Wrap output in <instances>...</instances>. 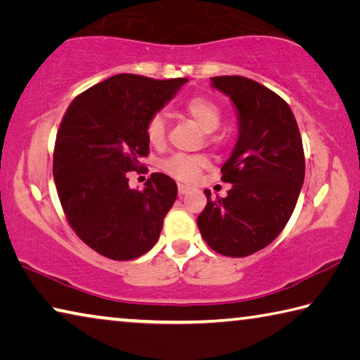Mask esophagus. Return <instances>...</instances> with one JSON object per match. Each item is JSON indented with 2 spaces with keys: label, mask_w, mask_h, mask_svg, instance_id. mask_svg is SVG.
<instances>
[{
  "label": "esophagus",
  "mask_w": 360,
  "mask_h": 360,
  "mask_svg": "<svg viewBox=\"0 0 360 360\" xmlns=\"http://www.w3.org/2000/svg\"><path fill=\"white\" fill-rule=\"evenodd\" d=\"M188 191H190V188H188L186 185H179V194H180V196H184V194H186Z\"/></svg>",
  "instance_id": "esophagus-1"
}]
</instances>
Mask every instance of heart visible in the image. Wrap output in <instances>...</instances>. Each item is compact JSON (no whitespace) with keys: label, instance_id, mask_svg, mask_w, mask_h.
Here are the masks:
<instances>
[{"label":"heart","instance_id":"obj_1","mask_svg":"<svg viewBox=\"0 0 360 360\" xmlns=\"http://www.w3.org/2000/svg\"><path fill=\"white\" fill-rule=\"evenodd\" d=\"M184 111L202 129L204 132H214L221 122V110L215 102L205 97H193L186 100ZM146 137L156 148H161L166 143L167 124L161 113L153 115L146 122ZM209 166V159L202 155H185L175 153L161 162L164 172L181 181H193L202 169Z\"/></svg>","mask_w":360,"mask_h":360}]
</instances>
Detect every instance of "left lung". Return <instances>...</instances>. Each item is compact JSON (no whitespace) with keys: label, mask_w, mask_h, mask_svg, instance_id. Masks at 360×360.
Here are the masks:
<instances>
[{"label":"left lung","mask_w":360,"mask_h":360,"mask_svg":"<svg viewBox=\"0 0 360 360\" xmlns=\"http://www.w3.org/2000/svg\"><path fill=\"white\" fill-rule=\"evenodd\" d=\"M212 87L231 100L239 134L221 166L233 184L198 217L205 243L226 257H247L273 243L295 209L304 180V153L292 110L278 94L244 76H215Z\"/></svg>","instance_id":"obj_1"}]
</instances>
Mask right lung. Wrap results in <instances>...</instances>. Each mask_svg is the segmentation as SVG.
I'll list each match as a JSON object with an SVG mask.
<instances>
[{
	"label": "right lung",
	"instance_id": "1",
	"mask_svg": "<svg viewBox=\"0 0 360 360\" xmlns=\"http://www.w3.org/2000/svg\"><path fill=\"white\" fill-rule=\"evenodd\" d=\"M186 78L158 81L115 75L76 97L58 127L54 181L70 226L111 260H134L156 244L176 198V184L151 174L143 191L127 172L150 151L146 122L172 100Z\"/></svg>",
	"mask_w": 360,
	"mask_h": 360
}]
</instances>
